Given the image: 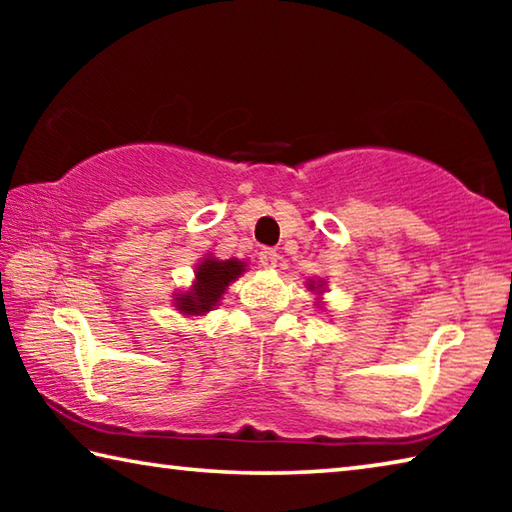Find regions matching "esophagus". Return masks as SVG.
<instances>
[{"label":"esophagus","instance_id":"34e87169","mask_svg":"<svg viewBox=\"0 0 512 512\" xmlns=\"http://www.w3.org/2000/svg\"><path fill=\"white\" fill-rule=\"evenodd\" d=\"M277 259H280V255H277L273 248L259 250V264H262L264 268H273L277 264Z\"/></svg>","mask_w":512,"mask_h":512}]
</instances>
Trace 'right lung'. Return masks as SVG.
I'll use <instances>...</instances> for the list:
<instances>
[{
  "label": "right lung",
  "mask_w": 512,
  "mask_h": 512,
  "mask_svg": "<svg viewBox=\"0 0 512 512\" xmlns=\"http://www.w3.org/2000/svg\"><path fill=\"white\" fill-rule=\"evenodd\" d=\"M244 266L246 264L239 262V259H225V262H219V259L207 257L205 262H201V266L196 268L194 289L183 293V296H178L176 307L189 316H201L205 311H210L223 296L225 287L244 273Z\"/></svg>",
  "instance_id": "1"
}]
</instances>
